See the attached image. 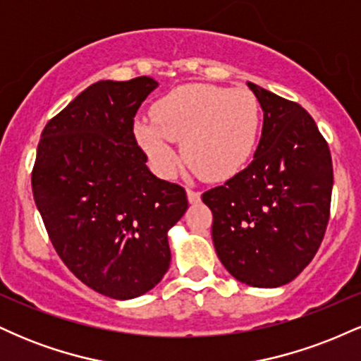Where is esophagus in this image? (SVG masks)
I'll list each match as a JSON object with an SVG mask.
<instances>
[{"label": "esophagus", "instance_id": "obj_1", "mask_svg": "<svg viewBox=\"0 0 361 361\" xmlns=\"http://www.w3.org/2000/svg\"><path fill=\"white\" fill-rule=\"evenodd\" d=\"M186 197H188L190 204H198L202 200V195L200 192H195V190H186Z\"/></svg>", "mask_w": 361, "mask_h": 361}]
</instances>
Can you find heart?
<instances>
[{"instance_id": "obj_1", "label": "heart", "mask_w": 361, "mask_h": 361, "mask_svg": "<svg viewBox=\"0 0 361 361\" xmlns=\"http://www.w3.org/2000/svg\"><path fill=\"white\" fill-rule=\"evenodd\" d=\"M152 118H139L135 137L163 176L178 164L173 140L190 166L209 180H227L247 166L258 146L261 109L250 90L193 82L164 94Z\"/></svg>"}]
</instances>
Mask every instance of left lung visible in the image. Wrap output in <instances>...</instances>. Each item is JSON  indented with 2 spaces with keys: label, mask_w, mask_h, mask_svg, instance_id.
Here are the masks:
<instances>
[{
  "label": "left lung",
  "mask_w": 361,
  "mask_h": 361,
  "mask_svg": "<svg viewBox=\"0 0 361 361\" xmlns=\"http://www.w3.org/2000/svg\"><path fill=\"white\" fill-rule=\"evenodd\" d=\"M263 110L255 157L202 195L214 214L212 241L241 283L275 288L314 258L329 221L333 163L314 118L297 103L247 82Z\"/></svg>",
  "instance_id": "obj_1"
}]
</instances>
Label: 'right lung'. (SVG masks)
<instances>
[{
	"label": "right lung",
	"mask_w": 361,
	"mask_h": 361,
	"mask_svg": "<svg viewBox=\"0 0 361 361\" xmlns=\"http://www.w3.org/2000/svg\"><path fill=\"white\" fill-rule=\"evenodd\" d=\"M149 76L98 81L42 132L32 190L66 267L117 300L144 295L171 263L168 231L188 209L180 185L159 180L134 137Z\"/></svg>",
	"instance_id": "obj_1"
}]
</instances>
